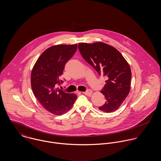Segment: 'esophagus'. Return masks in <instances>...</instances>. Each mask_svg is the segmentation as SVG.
Listing matches in <instances>:
<instances>
[{"mask_svg":"<svg viewBox=\"0 0 161 161\" xmlns=\"http://www.w3.org/2000/svg\"><path fill=\"white\" fill-rule=\"evenodd\" d=\"M83 93H84V94H85V95H89V96H90V95H92V91L91 90H90V89H88L87 91L83 92Z\"/></svg>","mask_w":161,"mask_h":161,"instance_id":"34e87169","label":"esophagus"}]
</instances>
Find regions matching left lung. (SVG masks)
Segmentation results:
<instances>
[{
	"label": "left lung",
	"mask_w": 161,
	"mask_h": 161,
	"mask_svg": "<svg viewBox=\"0 0 161 161\" xmlns=\"http://www.w3.org/2000/svg\"><path fill=\"white\" fill-rule=\"evenodd\" d=\"M78 46L83 58L107 79L101 91L106 102L99 110L105 113L116 110L130 91L131 71L128 62L114 46L102 42L80 43Z\"/></svg>",
	"instance_id": "left-lung-1"
}]
</instances>
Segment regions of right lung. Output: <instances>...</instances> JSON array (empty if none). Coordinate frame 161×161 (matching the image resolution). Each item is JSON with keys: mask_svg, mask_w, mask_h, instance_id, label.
Returning a JSON list of instances; mask_svg holds the SVG:
<instances>
[{"mask_svg": "<svg viewBox=\"0 0 161 161\" xmlns=\"http://www.w3.org/2000/svg\"><path fill=\"white\" fill-rule=\"evenodd\" d=\"M77 45H58L46 49L35 64L31 74L33 92L47 112L61 115L68 112L77 98L74 93H68L56 88L63 81L59 79L65 64L75 53Z\"/></svg>", "mask_w": 161, "mask_h": 161, "instance_id": "obj_1", "label": "right lung"}]
</instances>
